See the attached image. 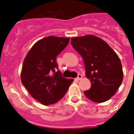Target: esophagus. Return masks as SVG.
<instances>
[{
    "mask_svg": "<svg viewBox=\"0 0 134 134\" xmlns=\"http://www.w3.org/2000/svg\"><path fill=\"white\" fill-rule=\"evenodd\" d=\"M82 78V75L81 74H78V75L77 77V80H81Z\"/></svg>",
    "mask_w": 134,
    "mask_h": 134,
    "instance_id": "esophagus-1",
    "label": "esophagus"
}]
</instances>
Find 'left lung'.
Listing matches in <instances>:
<instances>
[{
	"mask_svg": "<svg viewBox=\"0 0 134 134\" xmlns=\"http://www.w3.org/2000/svg\"><path fill=\"white\" fill-rule=\"evenodd\" d=\"M71 44L83 58L86 77L92 84L90 90L84 92L86 97L95 103L110 99L123 80L118 54L104 40L92 35L72 38Z\"/></svg>",
	"mask_w": 134,
	"mask_h": 134,
	"instance_id": "obj_1",
	"label": "left lung"
}]
</instances>
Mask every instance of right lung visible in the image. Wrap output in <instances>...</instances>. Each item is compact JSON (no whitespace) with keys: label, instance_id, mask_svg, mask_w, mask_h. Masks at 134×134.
Masks as SVG:
<instances>
[{"label":"right lung","instance_id":"1","mask_svg":"<svg viewBox=\"0 0 134 134\" xmlns=\"http://www.w3.org/2000/svg\"><path fill=\"white\" fill-rule=\"evenodd\" d=\"M68 38L48 36L38 40L26 56L21 80L31 96L44 105L54 104L67 92L72 79L62 76L57 57L67 46Z\"/></svg>","mask_w":134,"mask_h":134}]
</instances>
